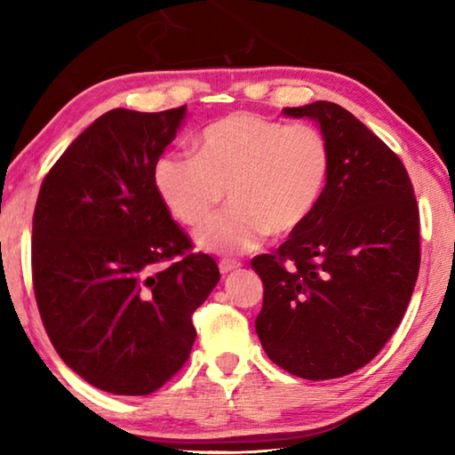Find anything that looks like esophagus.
<instances>
[{"instance_id":"34e87169","label":"esophagus","mask_w":455,"mask_h":455,"mask_svg":"<svg viewBox=\"0 0 455 455\" xmlns=\"http://www.w3.org/2000/svg\"><path fill=\"white\" fill-rule=\"evenodd\" d=\"M238 267H241V263H238V260H230V259H222L219 263V268H220L222 275L233 273V271H236Z\"/></svg>"}]
</instances>
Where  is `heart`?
<instances>
[{
    "mask_svg": "<svg viewBox=\"0 0 455 455\" xmlns=\"http://www.w3.org/2000/svg\"><path fill=\"white\" fill-rule=\"evenodd\" d=\"M329 168L331 150L319 128L233 112L200 132L196 156H160L152 179L166 209L188 227L209 219L228 190L233 209L200 227L196 244L217 255H244L271 233L305 225Z\"/></svg>",
    "mask_w": 455,
    "mask_h": 455,
    "instance_id": "1",
    "label": "heart"
}]
</instances>
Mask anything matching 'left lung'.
<instances>
[{"label":"left lung","mask_w":455,"mask_h":455,"mask_svg":"<svg viewBox=\"0 0 455 455\" xmlns=\"http://www.w3.org/2000/svg\"><path fill=\"white\" fill-rule=\"evenodd\" d=\"M283 114L317 122L331 168L305 225L252 259L265 289L255 327L284 371L335 379L369 363L402 323L419 273V211L397 154L345 108L319 100Z\"/></svg>","instance_id":"obj_1"}]
</instances>
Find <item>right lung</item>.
Here are the masks:
<instances>
[{
  "label": "right lung",
  "mask_w": 455,
  "mask_h": 455,
  "mask_svg": "<svg viewBox=\"0 0 455 455\" xmlns=\"http://www.w3.org/2000/svg\"><path fill=\"white\" fill-rule=\"evenodd\" d=\"M187 116L126 108L94 120L45 174L32 230L37 309L82 379L148 395L187 363L192 313L220 279L171 217L154 164Z\"/></svg>",
  "instance_id": "1"
}]
</instances>
